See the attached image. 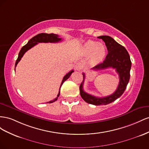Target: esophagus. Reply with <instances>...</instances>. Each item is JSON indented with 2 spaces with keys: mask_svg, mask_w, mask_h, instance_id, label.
<instances>
[{
  "mask_svg": "<svg viewBox=\"0 0 149 149\" xmlns=\"http://www.w3.org/2000/svg\"><path fill=\"white\" fill-rule=\"evenodd\" d=\"M75 69L77 70H80L83 68L82 63H80V62L77 63H76L75 66Z\"/></svg>",
  "mask_w": 149,
  "mask_h": 149,
  "instance_id": "34e87169",
  "label": "esophagus"
}]
</instances>
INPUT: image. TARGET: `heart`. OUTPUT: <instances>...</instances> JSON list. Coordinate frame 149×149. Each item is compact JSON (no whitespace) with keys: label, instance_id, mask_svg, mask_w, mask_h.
Segmentation results:
<instances>
[{"label":"heart","instance_id":"b5f03b06","mask_svg":"<svg viewBox=\"0 0 149 149\" xmlns=\"http://www.w3.org/2000/svg\"><path fill=\"white\" fill-rule=\"evenodd\" d=\"M84 53L87 56H91L94 62H100L105 58L107 53L105 46L99 42L89 40L83 47Z\"/></svg>","mask_w":149,"mask_h":149}]
</instances>
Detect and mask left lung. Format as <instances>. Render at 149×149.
I'll use <instances>...</instances> for the list:
<instances>
[{"label":"left lung","instance_id":"left-lung-1","mask_svg":"<svg viewBox=\"0 0 149 149\" xmlns=\"http://www.w3.org/2000/svg\"><path fill=\"white\" fill-rule=\"evenodd\" d=\"M102 39L108 50V54L103 62L95 65L92 70H99L112 68L115 69L119 76V84L112 94L107 97H97L86 93L83 89L85 79V74L83 73V82L79 87L80 94L85 102L95 105H107L117 99L123 94L126 89L130 79V70L131 69V61L129 54L124 47L115 40L113 38L107 36L98 37Z\"/></svg>","mask_w":149,"mask_h":149}]
</instances>
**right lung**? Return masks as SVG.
Masks as SVG:
<instances>
[{
  "instance_id": "obj_1",
  "label": "right lung",
  "mask_w": 149,
  "mask_h": 149,
  "mask_svg": "<svg viewBox=\"0 0 149 149\" xmlns=\"http://www.w3.org/2000/svg\"><path fill=\"white\" fill-rule=\"evenodd\" d=\"M61 40H62L61 38H59V36L58 35L54 34V33H49H49H39V34H37V36L32 37V39L28 42V43L26 45H25L24 47H22V49H21L19 54L18 58L17 59L16 62H15V67L17 66V65L19 62L20 61L21 58L23 57L24 54L28 50L33 47V46L37 45L38 43H41V42H44V43H48V42H50V43H56V42L61 41ZM72 72H74L73 70H72L69 72H68L64 77H63L60 89L63 83L67 79H68L70 77V76L72 74ZM59 95H60V90H59V92L56 98H55L52 100H50V102H48V103H52L56 101Z\"/></svg>"
}]
</instances>
